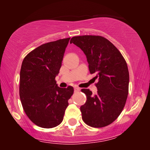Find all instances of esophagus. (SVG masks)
Masks as SVG:
<instances>
[{
  "label": "esophagus",
  "instance_id": "esophagus-1",
  "mask_svg": "<svg viewBox=\"0 0 150 150\" xmlns=\"http://www.w3.org/2000/svg\"><path fill=\"white\" fill-rule=\"evenodd\" d=\"M80 90H81V88H78V87H75V88H74V91H75V92H76V91H79Z\"/></svg>",
  "mask_w": 150,
  "mask_h": 150
}]
</instances>
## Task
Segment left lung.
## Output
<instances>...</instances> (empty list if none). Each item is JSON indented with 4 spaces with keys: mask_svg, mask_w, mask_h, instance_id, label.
<instances>
[{
    "mask_svg": "<svg viewBox=\"0 0 150 150\" xmlns=\"http://www.w3.org/2000/svg\"><path fill=\"white\" fill-rule=\"evenodd\" d=\"M86 55L89 71L98 78L97 93L82 89L87 100L81 107L85 123L94 128L110 125L122 111L128 94L129 72L117 48L102 36L82 35L71 38Z\"/></svg>",
    "mask_w": 150,
    "mask_h": 150,
    "instance_id": "1",
    "label": "left lung"
}]
</instances>
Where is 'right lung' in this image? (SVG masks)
<instances>
[{
	"label": "right lung",
	"instance_id": "right-lung-1",
	"mask_svg": "<svg viewBox=\"0 0 150 150\" xmlns=\"http://www.w3.org/2000/svg\"><path fill=\"white\" fill-rule=\"evenodd\" d=\"M70 38L49 42L29 53L20 70L19 96L25 113L38 126L51 128L63 120L72 86L59 88L55 81Z\"/></svg>",
	"mask_w": 150,
	"mask_h": 150
}]
</instances>
